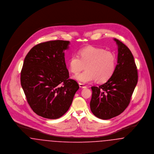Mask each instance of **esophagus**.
<instances>
[{
	"label": "esophagus",
	"mask_w": 154,
	"mask_h": 154,
	"mask_svg": "<svg viewBox=\"0 0 154 154\" xmlns=\"http://www.w3.org/2000/svg\"><path fill=\"white\" fill-rule=\"evenodd\" d=\"M79 86H80V87L81 88H87V87H86L85 85H84L83 84H81V83H79Z\"/></svg>",
	"instance_id": "1"
}]
</instances>
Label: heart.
Segmentation results:
<instances>
[{
  "label": "heart",
  "mask_w": 154,
  "mask_h": 154,
  "mask_svg": "<svg viewBox=\"0 0 154 154\" xmlns=\"http://www.w3.org/2000/svg\"><path fill=\"white\" fill-rule=\"evenodd\" d=\"M117 59L113 52L89 45L81 48L78 55H72L68 65L69 70L75 74L85 67L86 70L74 76V79L80 82L88 83L96 80L99 82H104L113 75Z\"/></svg>",
  "instance_id": "heart-1"
}]
</instances>
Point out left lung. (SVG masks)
Listing matches in <instances>:
<instances>
[{"mask_svg": "<svg viewBox=\"0 0 154 154\" xmlns=\"http://www.w3.org/2000/svg\"><path fill=\"white\" fill-rule=\"evenodd\" d=\"M117 65L109 80L99 87H92L90 102L92 112L96 117L109 119L121 114L129 104L138 81V73L130 50L117 40Z\"/></svg>", "mask_w": 154, "mask_h": 154, "instance_id": "1", "label": "left lung"}]
</instances>
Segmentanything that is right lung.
I'll list each match as a JSON object with an SVG mask.
<instances>
[{
  "mask_svg": "<svg viewBox=\"0 0 154 154\" xmlns=\"http://www.w3.org/2000/svg\"><path fill=\"white\" fill-rule=\"evenodd\" d=\"M69 41L51 40L35 45L24 59L21 84L30 108L39 116L57 119L70 107L79 88L69 79L64 50Z\"/></svg>",
  "mask_w": 154,
  "mask_h": 154,
  "instance_id": "add662e5",
  "label": "right lung"
}]
</instances>
